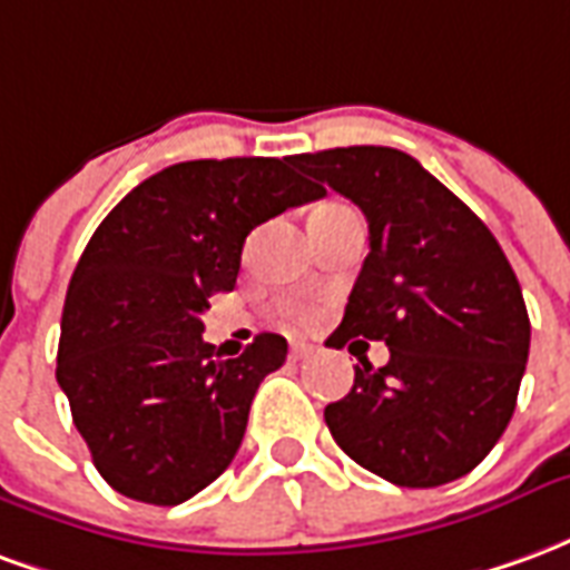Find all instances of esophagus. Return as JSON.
<instances>
[{
  "label": "esophagus",
  "instance_id": "obj_1",
  "mask_svg": "<svg viewBox=\"0 0 570 570\" xmlns=\"http://www.w3.org/2000/svg\"><path fill=\"white\" fill-rule=\"evenodd\" d=\"M311 354H314V347L305 345V342H293V345H289V357L293 360H305L311 357Z\"/></svg>",
  "mask_w": 570,
  "mask_h": 570
}]
</instances>
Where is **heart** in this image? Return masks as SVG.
<instances>
[{
	"instance_id": "b5f03b06",
	"label": "heart",
	"mask_w": 570,
	"mask_h": 570,
	"mask_svg": "<svg viewBox=\"0 0 570 570\" xmlns=\"http://www.w3.org/2000/svg\"><path fill=\"white\" fill-rule=\"evenodd\" d=\"M296 321H298V323H311V311H298Z\"/></svg>"
}]
</instances>
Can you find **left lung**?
<instances>
[{
  "label": "left lung",
  "mask_w": 570,
  "mask_h": 570,
  "mask_svg": "<svg viewBox=\"0 0 570 570\" xmlns=\"http://www.w3.org/2000/svg\"><path fill=\"white\" fill-rule=\"evenodd\" d=\"M289 164L354 200L370 223V256L335 345L391 347L382 370L357 354L354 387L326 406V428L347 458L394 485L461 479L513 419L531 345L501 244L406 151L347 146Z\"/></svg>",
  "instance_id": "obj_1"
}]
</instances>
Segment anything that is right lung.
Returning <instances> with one entry per match:
<instances>
[{
    "mask_svg": "<svg viewBox=\"0 0 570 570\" xmlns=\"http://www.w3.org/2000/svg\"><path fill=\"white\" fill-rule=\"evenodd\" d=\"M323 195L289 158H204L142 179L97 225L63 302L57 384L118 494L174 507L232 464L286 338L216 360L200 314L235 286L256 225Z\"/></svg>",
    "mask_w": 570,
    "mask_h": 570,
    "instance_id": "add662e5",
    "label": "right lung"
}]
</instances>
